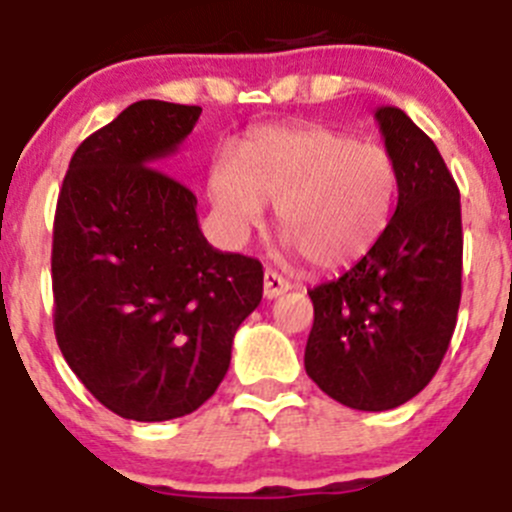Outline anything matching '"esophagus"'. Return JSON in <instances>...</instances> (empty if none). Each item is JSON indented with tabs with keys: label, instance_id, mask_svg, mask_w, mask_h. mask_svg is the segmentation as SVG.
<instances>
[{
	"label": "esophagus",
	"instance_id": "esophagus-1",
	"mask_svg": "<svg viewBox=\"0 0 512 512\" xmlns=\"http://www.w3.org/2000/svg\"><path fill=\"white\" fill-rule=\"evenodd\" d=\"M291 289L289 281L284 276H279L276 271H266L264 274V296L266 299H276V296L286 294Z\"/></svg>",
	"mask_w": 512,
	"mask_h": 512
}]
</instances>
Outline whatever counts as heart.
I'll use <instances>...</instances> for the list:
<instances>
[{
    "mask_svg": "<svg viewBox=\"0 0 512 512\" xmlns=\"http://www.w3.org/2000/svg\"><path fill=\"white\" fill-rule=\"evenodd\" d=\"M397 188L387 148L326 125H264L241 153L221 148L208 168V196L228 241H246L271 203L289 248L319 271L349 269L382 241Z\"/></svg>",
    "mask_w": 512,
    "mask_h": 512,
    "instance_id": "heart-1",
    "label": "heart"
}]
</instances>
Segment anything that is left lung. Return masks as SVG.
<instances>
[{"label": "left lung", "mask_w": 512, "mask_h": 512, "mask_svg": "<svg viewBox=\"0 0 512 512\" xmlns=\"http://www.w3.org/2000/svg\"><path fill=\"white\" fill-rule=\"evenodd\" d=\"M397 163V208L382 241L337 281L309 291L306 374L352 410L384 412L440 369L462 294L460 191L437 145L399 107L374 110Z\"/></svg>", "instance_id": "8db88e82"}]
</instances>
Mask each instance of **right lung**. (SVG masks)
Here are the masks:
<instances>
[{
	"mask_svg": "<svg viewBox=\"0 0 512 512\" xmlns=\"http://www.w3.org/2000/svg\"><path fill=\"white\" fill-rule=\"evenodd\" d=\"M201 107L140 100L82 140L52 236L55 334L97 402L135 422L191 415L223 382L264 269L218 251L196 196L155 165Z\"/></svg>",
	"mask_w": 512,
	"mask_h": 512,
	"instance_id": "add662e5",
	"label": "right lung"
}]
</instances>
